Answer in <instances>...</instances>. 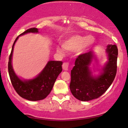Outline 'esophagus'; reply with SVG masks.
I'll use <instances>...</instances> for the list:
<instances>
[{
    "label": "esophagus",
    "instance_id": "esophagus-1",
    "mask_svg": "<svg viewBox=\"0 0 128 128\" xmlns=\"http://www.w3.org/2000/svg\"><path fill=\"white\" fill-rule=\"evenodd\" d=\"M62 68L64 70H68L69 68V64L68 62H64L62 64Z\"/></svg>",
    "mask_w": 128,
    "mask_h": 128
}]
</instances>
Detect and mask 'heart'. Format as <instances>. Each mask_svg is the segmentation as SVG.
Segmentation results:
<instances>
[{
  "label": "heart",
  "instance_id": "obj_1",
  "mask_svg": "<svg viewBox=\"0 0 128 128\" xmlns=\"http://www.w3.org/2000/svg\"><path fill=\"white\" fill-rule=\"evenodd\" d=\"M94 41V38L92 36H88L86 37L80 35H73L64 40L62 45L63 48L66 51H78L79 53H82L93 44ZM57 51L59 53H63L60 48H57Z\"/></svg>",
  "mask_w": 128,
  "mask_h": 128
}]
</instances>
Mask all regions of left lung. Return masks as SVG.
<instances>
[{
	"mask_svg": "<svg viewBox=\"0 0 128 128\" xmlns=\"http://www.w3.org/2000/svg\"><path fill=\"white\" fill-rule=\"evenodd\" d=\"M106 51L108 61L100 76L93 77L89 66L94 55L92 52L78 55L75 66L71 70L70 90L78 100L87 101L97 98L107 90L114 80L117 70L118 48L116 45H109Z\"/></svg>",
	"mask_w": 128,
	"mask_h": 128,
	"instance_id": "8db88e82",
	"label": "left lung"
}]
</instances>
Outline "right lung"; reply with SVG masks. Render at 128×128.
I'll list each match as a JSON object with an SVG mask.
<instances>
[{"mask_svg": "<svg viewBox=\"0 0 128 128\" xmlns=\"http://www.w3.org/2000/svg\"><path fill=\"white\" fill-rule=\"evenodd\" d=\"M38 32L36 28H31L18 36L14 42L8 63V71L12 84L20 97L30 101H39L46 98L51 92L58 75L62 70V61H49L43 70L36 78L21 80L16 74L12 64L14 46L19 36L28 32Z\"/></svg>", "mask_w": 128, "mask_h": 128, "instance_id": "obj_1", "label": "right lung"}]
</instances>
